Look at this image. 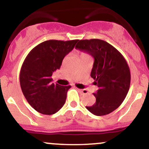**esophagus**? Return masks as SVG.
<instances>
[{
	"label": "esophagus",
	"instance_id": "esophagus-1",
	"mask_svg": "<svg viewBox=\"0 0 149 149\" xmlns=\"http://www.w3.org/2000/svg\"><path fill=\"white\" fill-rule=\"evenodd\" d=\"M78 90L80 92H81L82 94H87V93H88V92L87 91V89H78Z\"/></svg>",
	"mask_w": 149,
	"mask_h": 149
}]
</instances>
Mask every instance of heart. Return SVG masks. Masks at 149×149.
Returning a JSON list of instances; mask_svg holds the SVG:
<instances>
[{
	"label": "heart",
	"instance_id": "b5f03b06",
	"mask_svg": "<svg viewBox=\"0 0 149 149\" xmlns=\"http://www.w3.org/2000/svg\"><path fill=\"white\" fill-rule=\"evenodd\" d=\"M83 54H85V53H83Z\"/></svg>",
	"mask_w": 149,
	"mask_h": 149
}]
</instances>
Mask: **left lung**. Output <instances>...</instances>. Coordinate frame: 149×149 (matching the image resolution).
I'll use <instances>...</instances> for the list:
<instances>
[{"instance_id": "1", "label": "left lung", "mask_w": 149, "mask_h": 149, "mask_svg": "<svg viewBox=\"0 0 149 149\" xmlns=\"http://www.w3.org/2000/svg\"><path fill=\"white\" fill-rule=\"evenodd\" d=\"M76 48L94 59L91 77L98 89L94 94L96 103L86 108L96 116L111 113L122 103L130 88V72L126 60L114 46L101 39L79 40Z\"/></svg>"}]
</instances>
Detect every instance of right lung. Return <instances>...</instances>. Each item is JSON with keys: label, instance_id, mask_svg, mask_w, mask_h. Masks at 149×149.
<instances>
[{"label": "right lung", "instance_id": "right-lung-1", "mask_svg": "<svg viewBox=\"0 0 149 149\" xmlns=\"http://www.w3.org/2000/svg\"><path fill=\"white\" fill-rule=\"evenodd\" d=\"M78 41H46L35 46L25 59L19 76L21 88L28 103L39 113L53 114L65 103L71 86L52 83L51 76Z\"/></svg>", "mask_w": 149, "mask_h": 149}]
</instances>
